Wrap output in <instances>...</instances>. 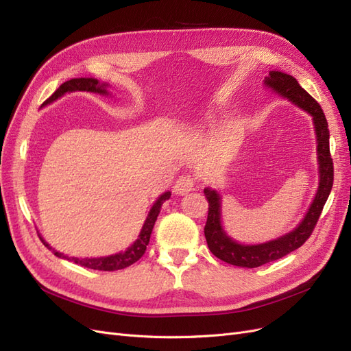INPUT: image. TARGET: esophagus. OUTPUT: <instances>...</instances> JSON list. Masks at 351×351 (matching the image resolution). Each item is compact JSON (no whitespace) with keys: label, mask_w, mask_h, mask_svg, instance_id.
Segmentation results:
<instances>
[{"label":"esophagus","mask_w":351,"mask_h":351,"mask_svg":"<svg viewBox=\"0 0 351 351\" xmlns=\"http://www.w3.org/2000/svg\"><path fill=\"white\" fill-rule=\"evenodd\" d=\"M193 187H195V180H193V177H190V176H180V177L176 180L173 190H174L176 195L183 196V195H187L189 192H192Z\"/></svg>","instance_id":"1"}]
</instances>
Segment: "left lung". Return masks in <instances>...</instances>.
I'll return each mask as SVG.
<instances>
[{"label": "left lung", "mask_w": 351, "mask_h": 351, "mask_svg": "<svg viewBox=\"0 0 351 351\" xmlns=\"http://www.w3.org/2000/svg\"><path fill=\"white\" fill-rule=\"evenodd\" d=\"M265 84L313 117L317 141V162H319V186H317V192L309 210L306 212L299 226L293 231L287 232L285 236L261 244H240L227 236V232L221 226L219 195L217 190L209 187L204 190L209 206L205 226L208 247L218 259L243 268H258L261 265L281 259L285 254L299 249L313 232L334 183V164L331 154H329V129L321 105L290 74L282 71H269L268 77L265 79Z\"/></svg>", "instance_id": "obj_1"}]
</instances>
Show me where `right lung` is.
Here are the masks:
<instances>
[{
    "label": "right lung",
    "instance_id": "1",
    "mask_svg": "<svg viewBox=\"0 0 351 351\" xmlns=\"http://www.w3.org/2000/svg\"><path fill=\"white\" fill-rule=\"evenodd\" d=\"M76 90H86V92H95V93H102V95H108L107 90V84L105 83H99L97 79L92 77H79V79H71L67 80L61 84V86L51 95V97L44 102V105H48L51 102H54L56 99H58L60 97H62L64 93L69 92H76ZM171 193L165 192L161 196L156 199V202L154 204V206L151 208L149 214H147V218L145 221V224L141 230V234L137 237V240L132 244L130 247H127L125 252L121 253H115L111 254V256H105V258H84V259H79V258H69L66 256L64 253H60L56 249H52L49 244L40 237V241L45 244V246L56 254L58 258L71 261L74 263L80 265V267L84 268H90V269H98V271H117V269H124L127 267H130L134 262L139 261L143 253L146 250V246L149 244V239H151V232L152 228L155 226V221L161 212V206L165 200L169 199Z\"/></svg>",
    "mask_w": 351,
    "mask_h": 351
}]
</instances>
